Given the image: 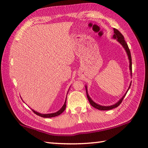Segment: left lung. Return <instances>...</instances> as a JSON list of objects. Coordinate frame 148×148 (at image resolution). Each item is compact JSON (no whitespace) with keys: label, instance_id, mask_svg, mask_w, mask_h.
Listing matches in <instances>:
<instances>
[{"label":"left lung","instance_id":"8db88e82","mask_svg":"<svg viewBox=\"0 0 148 148\" xmlns=\"http://www.w3.org/2000/svg\"><path fill=\"white\" fill-rule=\"evenodd\" d=\"M114 36H113V38L117 39L119 43H120L121 45L123 46V48H125V51H126V52L127 53V55L128 56V59H129V62H130V66H129L130 71L131 74H132V57H131V54H130V49H129V48H128L127 43L126 42V41H125V39H124L123 36L122 35V34H121V32H119V30H118L117 29H114ZM130 86H131V83L130 84L129 88H128L127 92L128 91V90H129ZM85 87H86L87 98H88V99L89 102L90 103V104L92 105L93 107V108H96L97 109L101 110V111H106V110H111V109H114V108H117V107L119 106V104H120V103L122 102L125 96L126 95V94L127 93V92L125 93V94L123 96L122 98L120 100H119L117 103H116L115 104L112 105L111 106H100V105L97 104V103H96L95 102H94L93 100L90 99V97L88 95V92H87V88H86V86H85Z\"/></svg>","mask_w":148,"mask_h":148}]
</instances>
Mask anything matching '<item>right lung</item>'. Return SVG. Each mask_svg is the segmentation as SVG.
Segmentation results:
<instances>
[{"instance_id":"right-lung-1","label":"right lung","mask_w":148,"mask_h":148,"mask_svg":"<svg viewBox=\"0 0 148 148\" xmlns=\"http://www.w3.org/2000/svg\"><path fill=\"white\" fill-rule=\"evenodd\" d=\"M65 108H66V100H65L64 106H62V108L60 109L58 111L56 112L55 113H51V114H40V113H39L38 112H36V111H35L33 109H32V111H33V112L34 113H35L36 114L40 116V117H43V118H52V117H55V116H57L60 115V114H62V113L65 111Z\"/></svg>"}]
</instances>
